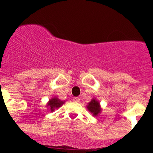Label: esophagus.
<instances>
[{"label":"esophagus","instance_id":"34e87169","mask_svg":"<svg viewBox=\"0 0 153 153\" xmlns=\"http://www.w3.org/2000/svg\"><path fill=\"white\" fill-rule=\"evenodd\" d=\"M73 100L74 101V102H79L80 101V98L79 97H74V99H73Z\"/></svg>","mask_w":153,"mask_h":153}]
</instances>
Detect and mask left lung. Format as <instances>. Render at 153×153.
I'll return each mask as SVG.
<instances>
[{
  "label": "left lung",
  "instance_id": "1",
  "mask_svg": "<svg viewBox=\"0 0 153 153\" xmlns=\"http://www.w3.org/2000/svg\"><path fill=\"white\" fill-rule=\"evenodd\" d=\"M86 109L93 114V116L97 117L102 112V108L100 106V102L96 98H93L90 102L86 105Z\"/></svg>",
  "mask_w": 153,
  "mask_h": 153
}]
</instances>
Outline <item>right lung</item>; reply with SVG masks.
I'll list each match as a JSON object with an SVG mask.
<instances>
[{
  "mask_svg": "<svg viewBox=\"0 0 153 153\" xmlns=\"http://www.w3.org/2000/svg\"><path fill=\"white\" fill-rule=\"evenodd\" d=\"M64 102L65 101L60 100L58 97H53V98L50 99L49 101L47 102V106H46L47 107V109H50L51 112H53L55 109L60 108L63 104H64Z\"/></svg>",
  "mask_w": 153,
  "mask_h": 153,
  "instance_id": "add662e5",
  "label": "right lung"
}]
</instances>
